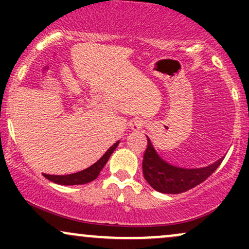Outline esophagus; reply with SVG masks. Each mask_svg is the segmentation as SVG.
<instances>
[{
  "label": "esophagus",
  "mask_w": 249,
  "mask_h": 249,
  "mask_svg": "<svg viewBox=\"0 0 249 249\" xmlns=\"http://www.w3.org/2000/svg\"><path fill=\"white\" fill-rule=\"evenodd\" d=\"M142 126V122L139 118H134L133 121L128 123V128H131L132 131H138Z\"/></svg>",
  "instance_id": "1"
}]
</instances>
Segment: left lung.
<instances>
[{
  "instance_id": "obj_1",
  "label": "left lung",
  "mask_w": 249,
  "mask_h": 249,
  "mask_svg": "<svg viewBox=\"0 0 249 249\" xmlns=\"http://www.w3.org/2000/svg\"><path fill=\"white\" fill-rule=\"evenodd\" d=\"M220 164L221 159L201 168L176 166L164 160L147 138V148L142 159V173L150 186L158 192L178 194L186 192L205 181Z\"/></svg>"
}]
</instances>
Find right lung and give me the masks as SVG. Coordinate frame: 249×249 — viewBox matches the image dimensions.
I'll return each instance as SVG.
<instances>
[{"label":"right lung","instance_id":"obj_1","mask_svg":"<svg viewBox=\"0 0 249 249\" xmlns=\"http://www.w3.org/2000/svg\"><path fill=\"white\" fill-rule=\"evenodd\" d=\"M119 142H115L108 150L103 154V157L99 159L98 161H96L95 164L91 165L90 167L85 168V170L79 171L77 173H72V174H67V176H53V174H44V177L50 181L56 182L58 185H83V184H88V182L92 181L95 180L97 177L99 176L101 171L103 170V167L105 166L108 158H110L111 154L113 153V151L116 150V147L118 146Z\"/></svg>","mask_w":249,"mask_h":249}]
</instances>
